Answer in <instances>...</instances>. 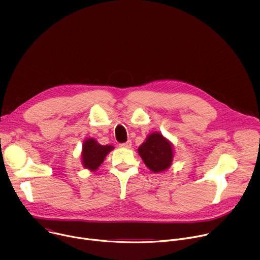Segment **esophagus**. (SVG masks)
<instances>
[{"mask_svg": "<svg viewBox=\"0 0 260 260\" xmlns=\"http://www.w3.org/2000/svg\"><path fill=\"white\" fill-rule=\"evenodd\" d=\"M120 147H122V148H131V146H132V141H126V142H124V143H121L120 145H119Z\"/></svg>", "mask_w": 260, "mask_h": 260, "instance_id": "obj_1", "label": "esophagus"}]
</instances>
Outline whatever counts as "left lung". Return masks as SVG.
I'll return each mask as SVG.
<instances>
[{"instance_id": "left-lung-1", "label": "left lung", "mask_w": 260, "mask_h": 260, "mask_svg": "<svg viewBox=\"0 0 260 260\" xmlns=\"http://www.w3.org/2000/svg\"><path fill=\"white\" fill-rule=\"evenodd\" d=\"M139 154L145 165L154 173L167 170L173 160V149L168 140L158 133L148 136L139 147Z\"/></svg>"}]
</instances>
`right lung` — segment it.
I'll use <instances>...</instances> for the list:
<instances>
[{"label":"right lung","mask_w":260,"mask_h":260,"mask_svg":"<svg viewBox=\"0 0 260 260\" xmlns=\"http://www.w3.org/2000/svg\"><path fill=\"white\" fill-rule=\"evenodd\" d=\"M113 149V146L100 145L95 140L88 139L83 144L82 160L83 166L91 171H95L104 161L106 155Z\"/></svg>","instance_id":"add662e5"}]
</instances>
